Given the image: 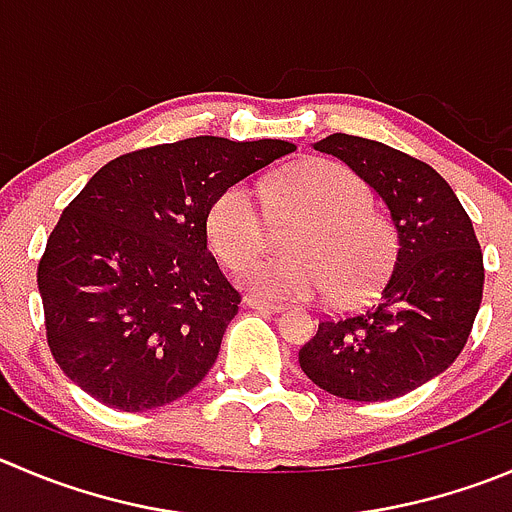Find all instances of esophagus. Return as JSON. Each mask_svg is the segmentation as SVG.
<instances>
[{
  "label": "esophagus",
  "mask_w": 512,
  "mask_h": 512,
  "mask_svg": "<svg viewBox=\"0 0 512 512\" xmlns=\"http://www.w3.org/2000/svg\"><path fill=\"white\" fill-rule=\"evenodd\" d=\"M245 305L247 308H252V310H262V313H283V305H278V303H267V300H262V298H255V295H250V298H245Z\"/></svg>",
  "instance_id": "obj_1"
}]
</instances>
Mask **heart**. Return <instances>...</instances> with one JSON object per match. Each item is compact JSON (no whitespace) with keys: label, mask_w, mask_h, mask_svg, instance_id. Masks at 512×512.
I'll return each mask as SVG.
<instances>
[{"label":"heart","mask_w":512,"mask_h":512,"mask_svg":"<svg viewBox=\"0 0 512 512\" xmlns=\"http://www.w3.org/2000/svg\"><path fill=\"white\" fill-rule=\"evenodd\" d=\"M285 209L305 214L293 234V257L260 255L237 272L245 288L270 300L336 295L353 300L369 293L389 270L394 229L369 207V191L343 164L326 159L290 166L275 181ZM265 237V202L250 181L227 186L207 212V242L224 265L252 255Z\"/></svg>","instance_id":"b5f03b06"}]
</instances>
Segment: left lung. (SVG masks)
<instances>
[{
	"label": "left lung",
	"mask_w": 512,
	"mask_h": 512,
	"mask_svg": "<svg viewBox=\"0 0 512 512\" xmlns=\"http://www.w3.org/2000/svg\"><path fill=\"white\" fill-rule=\"evenodd\" d=\"M313 148L379 194L396 257L369 308L318 323L298 353L300 369L341 399H396L450 369L465 348L485 283L480 242L452 186L424 161L348 133Z\"/></svg>",
	"instance_id": "8db88e82"
}]
</instances>
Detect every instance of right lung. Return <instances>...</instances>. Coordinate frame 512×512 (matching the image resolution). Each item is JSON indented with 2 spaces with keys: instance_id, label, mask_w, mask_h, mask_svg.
I'll list each match as a JSON object with an SVG mask.
<instances>
[{
  "instance_id": "add662e5",
  "label": "right lung",
  "mask_w": 512,
  "mask_h": 512,
  "mask_svg": "<svg viewBox=\"0 0 512 512\" xmlns=\"http://www.w3.org/2000/svg\"><path fill=\"white\" fill-rule=\"evenodd\" d=\"M293 151L278 138L197 136L108 161L65 207L37 267L62 374L123 412L194 389L240 305L207 250L209 207Z\"/></svg>"
}]
</instances>
